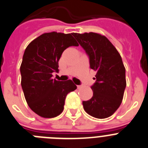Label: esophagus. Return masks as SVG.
Returning a JSON list of instances; mask_svg holds the SVG:
<instances>
[{
	"mask_svg": "<svg viewBox=\"0 0 148 148\" xmlns=\"http://www.w3.org/2000/svg\"><path fill=\"white\" fill-rule=\"evenodd\" d=\"M77 88H78V89H80L82 88V86H81V85H78V86H77Z\"/></svg>",
	"mask_w": 148,
	"mask_h": 148,
	"instance_id": "34e87169",
	"label": "esophagus"
}]
</instances>
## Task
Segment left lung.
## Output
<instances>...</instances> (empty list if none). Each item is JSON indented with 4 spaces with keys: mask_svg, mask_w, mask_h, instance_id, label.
Listing matches in <instances>:
<instances>
[{
    "mask_svg": "<svg viewBox=\"0 0 148 148\" xmlns=\"http://www.w3.org/2000/svg\"><path fill=\"white\" fill-rule=\"evenodd\" d=\"M89 56L91 69L95 71L93 96L83 101L84 109L95 118L112 116L120 107L126 86L125 68L121 56L109 40L101 34L73 33Z\"/></svg>",
    "mask_w": 148,
    "mask_h": 148,
    "instance_id": "8db88e82",
    "label": "left lung"
}]
</instances>
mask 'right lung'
I'll list each match as a JSON object with an SVG mask.
<instances>
[{"label": "right lung", "mask_w": 148, "mask_h": 148, "mask_svg": "<svg viewBox=\"0 0 148 148\" xmlns=\"http://www.w3.org/2000/svg\"><path fill=\"white\" fill-rule=\"evenodd\" d=\"M73 34H42L31 42L24 52L20 65L24 96L30 108L44 118L60 114L67 95L77 88L71 80L59 81L52 78V73L59 71L63 51L70 46H78Z\"/></svg>", "instance_id": "obj_1"}]
</instances>
